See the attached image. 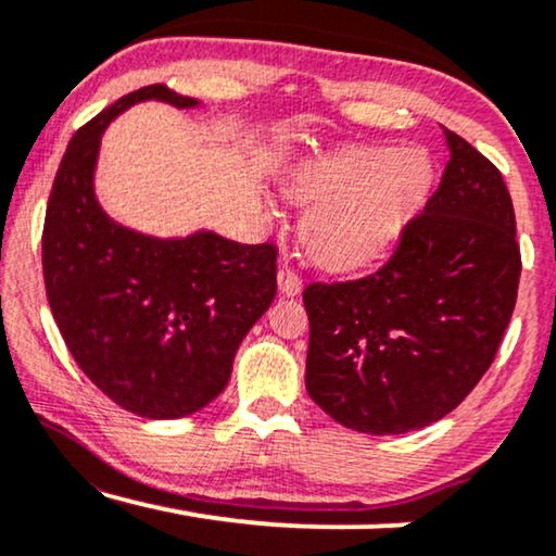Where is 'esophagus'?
<instances>
[{"label":"esophagus","mask_w":556,"mask_h":556,"mask_svg":"<svg viewBox=\"0 0 556 556\" xmlns=\"http://www.w3.org/2000/svg\"><path fill=\"white\" fill-rule=\"evenodd\" d=\"M278 288L283 295H299L303 288V278L295 273L291 265H280L278 268Z\"/></svg>","instance_id":"34e87169"}]
</instances>
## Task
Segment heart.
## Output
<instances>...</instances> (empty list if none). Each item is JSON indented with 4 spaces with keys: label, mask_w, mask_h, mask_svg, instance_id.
<instances>
[{
    "label": "heart",
    "mask_w": 556,
    "mask_h": 556,
    "mask_svg": "<svg viewBox=\"0 0 556 556\" xmlns=\"http://www.w3.org/2000/svg\"><path fill=\"white\" fill-rule=\"evenodd\" d=\"M432 185L420 149H352L301 166L288 192L314 204L303 245L329 270H354L392 245Z\"/></svg>",
    "instance_id": "obj_1"
}]
</instances>
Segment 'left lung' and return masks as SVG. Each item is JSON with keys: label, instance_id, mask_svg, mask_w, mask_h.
<instances>
[{"label": "left lung", "instance_id": "left-lung-1", "mask_svg": "<svg viewBox=\"0 0 556 556\" xmlns=\"http://www.w3.org/2000/svg\"><path fill=\"white\" fill-rule=\"evenodd\" d=\"M440 185L392 255L356 280L308 283L306 387L371 435L438 422L496 359L521 276L511 194L481 151L443 126Z\"/></svg>", "mask_w": 556, "mask_h": 556}]
</instances>
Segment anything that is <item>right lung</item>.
<instances>
[{"label": "right lung", "mask_w": 556, "mask_h": 556, "mask_svg": "<svg viewBox=\"0 0 556 556\" xmlns=\"http://www.w3.org/2000/svg\"><path fill=\"white\" fill-rule=\"evenodd\" d=\"M147 98L197 105L154 83L75 131L45 210L42 273L50 311L83 375L128 413L172 420L227 387L240 341L276 299L278 250L212 232L154 240L105 217L93 194L101 134Z\"/></svg>", "instance_id": "obj_1"}]
</instances>
